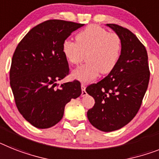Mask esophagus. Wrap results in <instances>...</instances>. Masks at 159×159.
Returning a JSON list of instances; mask_svg holds the SVG:
<instances>
[{
    "mask_svg": "<svg viewBox=\"0 0 159 159\" xmlns=\"http://www.w3.org/2000/svg\"><path fill=\"white\" fill-rule=\"evenodd\" d=\"M81 86H82V96L84 97V96H86L87 94V93L86 91V84L82 83Z\"/></svg>",
    "mask_w": 159,
    "mask_h": 159,
    "instance_id": "esophagus-1",
    "label": "esophagus"
}]
</instances>
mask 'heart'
<instances>
[{
    "label": "heart",
    "mask_w": 159,
    "mask_h": 159,
    "mask_svg": "<svg viewBox=\"0 0 159 159\" xmlns=\"http://www.w3.org/2000/svg\"><path fill=\"white\" fill-rule=\"evenodd\" d=\"M122 52V41L116 33H110L98 25H90L78 32L76 42L65 39L62 52L68 62L78 65L86 52V61L72 72V77L81 82H89L100 73L112 71L118 64Z\"/></svg>",
    "instance_id": "heart-1"
}]
</instances>
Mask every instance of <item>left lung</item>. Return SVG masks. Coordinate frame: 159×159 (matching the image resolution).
Returning a JSON list of instances; mask_svg holds the SVG:
<instances>
[{"instance_id": "1", "label": "left lung", "mask_w": 159, "mask_h": 159, "mask_svg": "<svg viewBox=\"0 0 159 159\" xmlns=\"http://www.w3.org/2000/svg\"><path fill=\"white\" fill-rule=\"evenodd\" d=\"M107 26L120 37V58L108 75L86 90L95 102L87 111L90 123L100 131L111 132L125 126L138 112L150 73L146 49L135 34L116 24Z\"/></svg>"}]
</instances>
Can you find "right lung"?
Returning <instances> with one entry per match:
<instances>
[{"label":"right lung","instance_id":"obj_1","mask_svg":"<svg viewBox=\"0 0 159 159\" xmlns=\"http://www.w3.org/2000/svg\"><path fill=\"white\" fill-rule=\"evenodd\" d=\"M84 24L48 20L34 26L16 48L9 70L10 86L18 110L38 129H48L61 120L65 105L82 94L79 81L59 86L69 73L62 43Z\"/></svg>","mask_w":159,"mask_h":159}]
</instances>
